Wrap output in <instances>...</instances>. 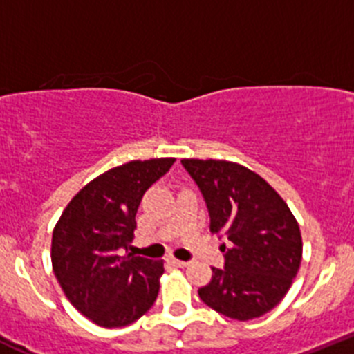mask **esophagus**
Instances as JSON below:
<instances>
[{"label":"esophagus","mask_w":354,"mask_h":354,"mask_svg":"<svg viewBox=\"0 0 354 354\" xmlns=\"http://www.w3.org/2000/svg\"><path fill=\"white\" fill-rule=\"evenodd\" d=\"M169 263L174 264V266H178V268H187L188 266V261L176 259V257H169Z\"/></svg>","instance_id":"1"}]
</instances>
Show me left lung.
<instances>
[{
    "label": "left lung",
    "instance_id": "1",
    "mask_svg": "<svg viewBox=\"0 0 354 354\" xmlns=\"http://www.w3.org/2000/svg\"><path fill=\"white\" fill-rule=\"evenodd\" d=\"M201 188L211 232L223 243L225 268L198 289L201 299L233 320H252L289 292L303 259L299 223L279 192L242 164L219 159H183Z\"/></svg>",
    "mask_w": 354,
    "mask_h": 354
}]
</instances>
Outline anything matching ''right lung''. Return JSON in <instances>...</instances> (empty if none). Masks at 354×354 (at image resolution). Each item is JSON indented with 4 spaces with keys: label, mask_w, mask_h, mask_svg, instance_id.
Masks as SVG:
<instances>
[{
    "label": "right lung",
    "mask_w": 354,
    "mask_h": 354,
    "mask_svg": "<svg viewBox=\"0 0 354 354\" xmlns=\"http://www.w3.org/2000/svg\"><path fill=\"white\" fill-rule=\"evenodd\" d=\"M174 160H131L105 171L72 197L55 225V277L72 306L98 327H126L156 303L164 261L128 254V247L143 194Z\"/></svg>",
    "instance_id": "1"
}]
</instances>
